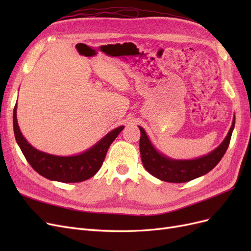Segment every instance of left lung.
Wrapping results in <instances>:
<instances>
[{"mask_svg": "<svg viewBox=\"0 0 251 251\" xmlns=\"http://www.w3.org/2000/svg\"><path fill=\"white\" fill-rule=\"evenodd\" d=\"M234 124L235 117H233L232 125L225 139L217 149L211 151L207 155L191 160H178L161 154L151 142L143 127L139 126V148L143 166L154 177L172 183H183L199 178L214 169L224 156L229 146Z\"/></svg>", "mask_w": 251, "mask_h": 251, "instance_id": "left-lung-1", "label": "left lung"}]
</instances>
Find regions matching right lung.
<instances>
[{
    "label": "right lung",
    "instance_id": "obj_1",
    "mask_svg": "<svg viewBox=\"0 0 251 251\" xmlns=\"http://www.w3.org/2000/svg\"><path fill=\"white\" fill-rule=\"evenodd\" d=\"M125 128L120 126L96 142L93 147L74 156H56L36 150L23 136L17 119V104L13 109V131L16 140L32 169L52 181L74 183L93 177L100 171L111 143Z\"/></svg>",
    "mask_w": 251,
    "mask_h": 251
}]
</instances>
